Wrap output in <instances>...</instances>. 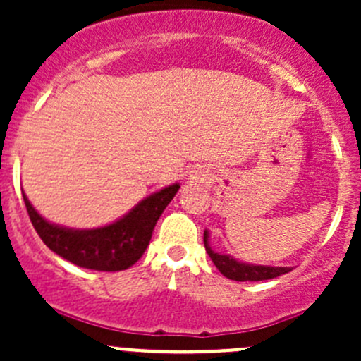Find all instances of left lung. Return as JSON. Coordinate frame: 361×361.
<instances>
[{
    "label": "left lung",
    "mask_w": 361,
    "mask_h": 361,
    "mask_svg": "<svg viewBox=\"0 0 361 361\" xmlns=\"http://www.w3.org/2000/svg\"><path fill=\"white\" fill-rule=\"evenodd\" d=\"M209 232L204 231V246H206L207 255L211 257L213 264L216 265L218 271L225 276V278L232 279V281H264V279L278 278V276L286 274L292 269L290 267H271V265H251L245 262L235 260L231 255H221L211 250L209 246Z\"/></svg>",
    "instance_id": "1"
}]
</instances>
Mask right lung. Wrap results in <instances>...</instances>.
<instances>
[{"label": "right lung", "mask_w": 361, "mask_h": 361, "mask_svg": "<svg viewBox=\"0 0 361 361\" xmlns=\"http://www.w3.org/2000/svg\"><path fill=\"white\" fill-rule=\"evenodd\" d=\"M180 190L174 183L148 195L120 220L99 228H66L47 221L24 195L31 224L42 241L64 260L92 271H126L143 257L155 224Z\"/></svg>", "instance_id": "add662e5"}]
</instances>
